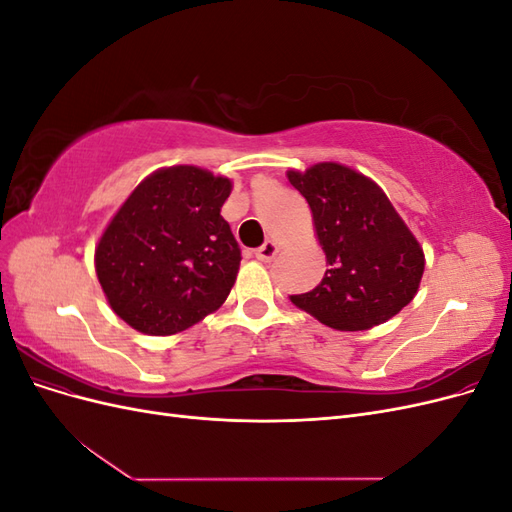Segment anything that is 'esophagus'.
Wrapping results in <instances>:
<instances>
[{
	"label": "esophagus",
	"mask_w": 512,
	"mask_h": 512,
	"mask_svg": "<svg viewBox=\"0 0 512 512\" xmlns=\"http://www.w3.org/2000/svg\"><path fill=\"white\" fill-rule=\"evenodd\" d=\"M277 252H280V245H277L275 241H267L265 245L258 247V250L254 252V256L258 260H262V262H271L277 256Z\"/></svg>",
	"instance_id": "34e87169"
}]
</instances>
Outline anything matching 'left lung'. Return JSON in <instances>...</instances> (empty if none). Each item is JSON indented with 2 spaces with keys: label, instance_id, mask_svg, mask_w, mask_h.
Here are the masks:
<instances>
[{
  "label": "left lung",
  "instance_id": "left-lung-1",
  "mask_svg": "<svg viewBox=\"0 0 512 512\" xmlns=\"http://www.w3.org/2000/svg\"><path fill=\"white\" fill-rule=\"evenodd\" d=\"M327 256L322 282L290 301L337 331H365L399 314L418 292L425 254L380 185L339 162L290 168Z\"/></svg>",
  "mask_w": 512,
  "mask_h": 512
}]
</instances>
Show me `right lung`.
Masks as SVG:
<instances>
[{"label": "right lung", "instance_id": "obj_1", "mask_svg": "<svg viewBox=\"0 0 512 512\" xmlns=\"http://www.w3.org/2000/svg\"><path fill=\"white\" fill-rule=\"evenodd\" d=\"M232 181L177 164L153 170L106 224L96 275L113 312L145 335H175L220 309L241 250L220 211Z\"/></svg>", "mask_w": 512, "mask_h": 512}]
</instances>
